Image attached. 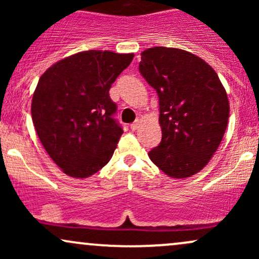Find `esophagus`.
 Returning <instances> with one entry per match:
<instances>
[{"instance_id": "obj_1", "label": "esophagus", "mask_w": 259, "mask_h": 259, "mask_svg": "<svg viewBox=\"0 0 259 259\" xmlns=\"http://www.w3.org/2000/svg\"><path fill=\"white\" fill-rule=\"evenodd\" d=\"M139 125H140V120L138 119V120L134 121L132 125H130V127H132V130H136L139 127Z\"/></svg>"}]
</instances>
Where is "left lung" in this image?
<instances>
[{"label":"left lung","instance_id":"1","mask_svg":"<svg viewBox=\"0 0 259 259\" xmlns=\"http://www.w3.org/2000/svg\"><path fill=\"white\" fill-rule=\"evenodd\" d=\"M139 70L159 99L162 141L148 157L170 178L195 175L227 130L230 107L224 86L209 64L180 49L145 50Z\"/></svg>","mask_w":259,"mask_h":259}]
</instances>
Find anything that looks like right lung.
I'll return each instance as SVG.
<instances>
[{"label": "right lung", "instance_id": "obj_1", "mask_svg": "<svg viewBox=\"0 0 259 259\" xmlns=\"http://www.w3.org/2000/svg\"><path fill=\"white\" fill-rule=\"evenodd\" d=\"M133 58L134 53L79 52L38 80L32 123L46 152L69 177H91L112 158L123 129L113 118L117 105L109 89Z\"/></svg>", "mask_w": 259, "mask_h": 259}]
</instances>
